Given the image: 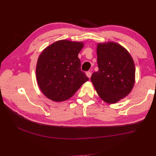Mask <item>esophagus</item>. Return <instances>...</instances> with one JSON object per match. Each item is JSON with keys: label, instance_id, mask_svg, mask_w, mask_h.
Wrapping results in <instances>:
<instances>
[{"label": "esophagus", "instance_id": "1", "mask_svg": "<svg viewBox=\"0 0 156 156\" xmlns=\"http://www.w3.org/2000/svg\"><path fill=\"white\" fill-rule=\"evenodd\" d=\"M86 75H87V76L88 78H90L91 75H92V73H91V72H86Z\"/></svg>", "mask_w": 156, "mask_h": 156}]
</instances>
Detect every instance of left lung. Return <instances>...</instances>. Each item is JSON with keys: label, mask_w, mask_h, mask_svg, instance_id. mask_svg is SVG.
I'll return each instance as SVG.
<instances>
[{"label": "left lung", "mask_w": 156, "mask_h": 156, "mask_svg": "<svg viewBox=\"0 0 156 156\" xmlns=\"http://www.w3.org/2000/svg\"><path fill=\"white\" fill-rule=\"evenodd\" d=\"M98 71L92 73L91 81L102 100L115 103L133 89L135 67L131 56L124 47L115 42L97 45Z\"/></svg>", "instance_id": "obj_1"}]
</instances>
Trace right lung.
Here are the masks:
<instances>
[{
  "label": "right lung",
  "instance_id": "1",
  "mask_svg": "<svg viewBox=\"0 0 156 156\" xmlns=\"http://www.w3.org/2000/svg\"><path fill=\"white\" fill-rule=\"evenodd\" d=\"M83 42L62 40L41 52L36 64V79L44 95L60 102L72 97L88 78L81 70L78 54Z\"/></svg>",
  "mask_w": 156,
  "mask_h": 156
}]
</instances>
